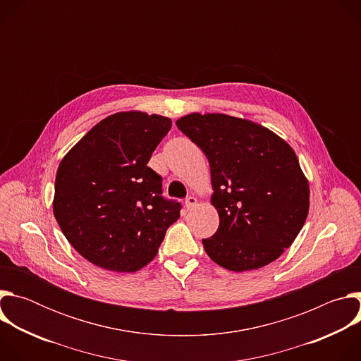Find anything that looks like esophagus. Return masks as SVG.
I'll list each match as a JSON object with an SVG mask.
<instances>
[{"label": "esophagus", "instance_id": "esophagus-1", "mask_svg": "<svg viewBox=\"0 0 361 361\" xmlns=\"http://www.w3.org/2000/svg\"><path fill=\"white\" fill-rule=\"evenodd\" d=\"M184 204H185V209H187V210H191V209H194L195 205H197V198L192 197V195H190V197L185 198Z\"/></svg>", "mask_w": 361, "mask_h": 361}]
</instances>
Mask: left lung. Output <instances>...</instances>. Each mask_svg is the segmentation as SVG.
Masks as SVG:
<instances>
[{"mask_svg":"<svg viewBox=\"0 0 361 361\" xmlns=\"http://www.w3.org/2000/svg\"><path fill=\"white\" fill-rule=\"evenodd\" d=\"M176 124L210 163L220 226L202 240L205 252L237 273L277 260L298 235L310 205L293 148L270 130L226 114L192 113Z\"/></svg>","mask_w":361,"mask_h":361,"instance_id":"obj_1","label":"left lung"}]
</instances>
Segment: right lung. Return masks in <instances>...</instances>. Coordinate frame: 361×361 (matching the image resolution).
Here are the masks:
<instances>
[{
	"mask_svg": "<svg viewBox=\"0 0 361 361\" xmlns=\"http://www.w3.org/2000/svg\"><path fill=\"white\" fill-rule=\"evenodd\" d=\"M171 120L117 113L92 127L60 163L54 216L90 263L133 273L156 257L181 204L163 197V178L147 164Z\"/></svg>",
	"mask_w": 361,
	"mask_h": 361,
	"instance_id": "obj_1",
	"label": "right lung"
}]
</instances>
